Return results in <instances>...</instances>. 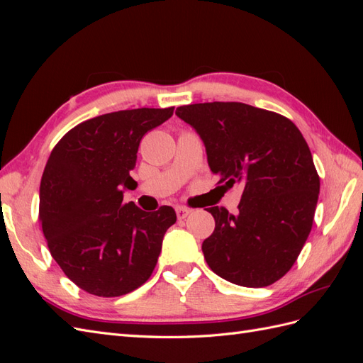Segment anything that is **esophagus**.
<instances>
[{"label": "esophagus", "instance_id": "34e87169", "mask_svg": "<svg viewBox=\"0 0 363 363\" xmlns=\"http://www.w3.org/2000/svg\"><path fill=\"white\" fill-rule=\"evenodd\" d=\"M175 213H177L179 219H184L186 216L191 213V208L183 207V206H177V207H175Z\"/></svg>", "mask_w": 363, "mask_h": 363}]
</instances>
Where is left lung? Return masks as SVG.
<instances>
[{
	"mask_svg": "<svg viewBox=\"0 0 363 363\" xmlns=\"http://www.w3.org/2000/svg\"><path fill=\"white\" fill-rule=\"evenodd\" d=\"M175 115L201 136L218 183L244 188L235 215L206 208L215 218L201 247L207 265L239 286H269L292 268L312 230L320 175L309 145L286 116L244 103L180 106Z\"/></svg>",
	"mask_w": 363,
	"mask_h": 363,
	"instance_id": "1",
	"label": "left lung"
}]
</instances>
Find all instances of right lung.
Here are the masks:
<instances>
[{
    "label": "right lung",
    "instance_id": "obj_1",
    "mask_svg": "<svg viewBox=\"0 0 363 363\" xmlns=\"http://www.w3.org/2000/svg\"><path fill=\"white\" fill-rule=\"evenodd\" d=\"M174 107L131 108L87 119L52 148L42 174L39 223L52 259L71 281L104 298L144 284L156 268L163 235L177 221L162 206L144 212L124 203L136 188L140 139Z\"/></svg>",
    "mask_w": 363,
    "mask_h": 363
}]
</instances>
